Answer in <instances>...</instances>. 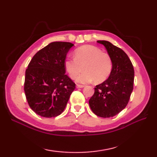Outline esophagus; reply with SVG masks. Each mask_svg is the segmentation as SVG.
Wrapping results in <instances>:
<instances>
[{
  "label": "esophagus",
  "mask_w": 157,
  "mask_h": 157,
  "mask_svg": "<svg viewBox=\"0 0 157 157\" xmlns=\"http://www.w3.org/2000/svg\"><path fill=\"white\" fill-rule=\"evenodd\" d=\"M85 86H84V85H79V84H77V86H76V87L77 88H84Z\"/></svg>",
  "instance_id": "obj_1"
}]
</instances>
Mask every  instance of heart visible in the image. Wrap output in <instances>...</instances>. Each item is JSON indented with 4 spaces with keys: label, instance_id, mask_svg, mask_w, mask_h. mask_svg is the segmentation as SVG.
Segmentation results:
<instances>
[{
    "label": "heart",
    "instance_id": "obj_1",
    "mask_svg": "<svg viewBox=\"0 0 157 157\" xmlns=\"http://www.w3.org/2000/svg\"><path fill=\"white\" fill-rule=\"evenodd\" d=\"M64 65L71 78H75L82 67L84 72L76 78V82L79 84H88L94 80L97 83L105 81L111 74L113 68L111 56L91 45L77 48L74 52V59L67 58Z\"/></svg>",
    "mask_w": 157,
    "mask_h": 157
}]
</instances>
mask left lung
<instances>
[{"mask_svg":"<svg viewBox=\"0 0 157 157\" xmlns=\"http://www.w3.org/2000/svg\"><path fill=\"white\" fill-rule=\"evenodd\" d=\"M97 42L105 46L111 56L113 68L109 78L96 86L89 105L95 115L109 118L117 115L128 105L134 86V70L128 56L122 49L108 41Z\"/></svg>","mask_w":157,"mask_h":157,"instance_id":"8db88e82","label":"left lung"}]
</instances>
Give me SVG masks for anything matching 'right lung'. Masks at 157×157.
<instances>
[{
    "label": "right lung",
    "mask_w": 157,
    "mask_h": 157,
    "mask_svg": "<svg viewBox=\"0 0 157 157\" xmlns=\"http://www.w3.org/2000/svg\"><path fill=\"white\" fill-rule=\"evenodd\" d=\"M72 43L54 42L33 56L25 71L24 91L29 106L43 117L64 111L75 84L65 75V61Z\"/></svg>",
    "instance_id": "1"
}]
</instances>
